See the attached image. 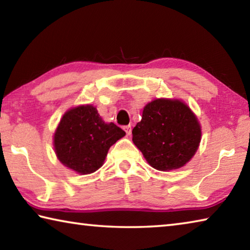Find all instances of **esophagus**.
Segmentation results:
<instances>
[{
  "label": "esophagus",
  "mask_w": 250,
  "mask_h": 250,
  "mask_svg": "<svg viewBox=\"0 0 250 250\" xmlns=\"http://www.w3.org/2000/svg\"><path fill=\"white\" fill-rule=\"evenodd\" d=\"M124 129H125V131L126 135H130V134H131V125H125Z\"/></svg>",
  "instance_id": "34e87169"
}]
</instances>
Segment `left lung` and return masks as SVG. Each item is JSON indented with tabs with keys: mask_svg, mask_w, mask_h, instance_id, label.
I'll list each match as a JSON object with an SVG mask.
<instances>
[{
	"mask_svg": "<svg viewBox=\"0 0 250 250\" xmlns=\"http://www.w3.org/2000/svg\"><path fill=\"white\" fill-rule=\"evenodd\" d=\"M201 125L181 99L158 98L143 108L132 130V141L146 162L159 171L177 170L189 162L200 146Z\"/></svg>",
	"mask_w": 250,
	"mask_h": 250,
	"instance_id": "8db88e82",
	"label": "left lung"
}]
</instances>
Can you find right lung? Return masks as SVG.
<instances>
[{
	"instance_id": "obj_1",
	"label": "right lung",
	"mask_w": 250,
	"mask_h": 250,
	"mask_svg": "<svg viewBox=\"0 0 250 250\" xmlns=\"http://www.w3.org/2000/svg\"><path fill=\"white\" fill-rule=\"evenodd\" d=\"M125 132L113 122L107 124L92 104L67 110L54 133V150L62 166L80 175L104 166L110 146Z\"/></svg>"
}]
</instances>
